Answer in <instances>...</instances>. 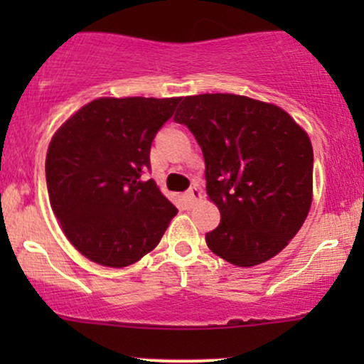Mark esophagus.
Returning a JSON list of instances; mask_svg holds the SVG:
<instances>
[{
	"instance_id": "esophagus-1",
	"label": "esophagus",
	"mask_w": 364,
	"mask_h": 364,
	"mask_svg": "<svg viewBox=\"0 0 364 364\" xmlns=\"http://www.w3.org/2000/svg\"><path fill=\"white\" fill-rule=\"evenodd\" d=\"M186 198H188V202H190V203H195L196 200L202 198V190H200L198 186H191L190 190L186 191Z\"/></svg>"
}]
</instances>
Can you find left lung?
<instances>
[{
	"label": "left lung",
	"instance_id": "1",
	"mask_svg": "<svg viewBox=\"0 0 364 364\" xmlns=\"http://www.w3.org/2000/svg\"><path fill=\"white\" fill-rule=\"evenodd\" d=\"M174 121L193 133L220 224L208 248L237 267L267 262L299 231L311 205L313 149L274 104L235 94L185 97Z\"/></svg>",
	"mask_w": 364,
	"mask_h": 364
}]
</instances>
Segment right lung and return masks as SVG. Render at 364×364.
I'll return each mask as SVG.
<instances>
[{"label":"right lung","instance_id":"right-lung-1","mask_svg":"<svg viewBox=\"0 0 364 364\" xmlns=\"http://www.w3.org/2000/svg\"><path fill=\"white\" fill-rule=\"evenodd\" d=\"M181 97H102L53 136L46 181L66 237L89 260L132 265L152 252L178 208L150 171V147Z\"/></svg>","mask_w":364,"mask_h":364}]
</instances>
